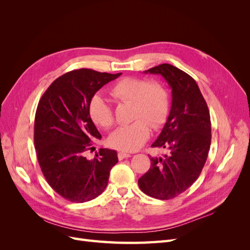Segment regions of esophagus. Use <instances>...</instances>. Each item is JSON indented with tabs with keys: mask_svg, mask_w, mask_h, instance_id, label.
Returning a JSON list of instances; mask_svg holds the SVG:
<instances>
[{
	"mask_svg": "<svg viewBox=\"0 0 250 250\" xmlns=\"http://www.w3.org/2000/svg\"><path fill=\"white\" fill-rule=\"evenodd\" d=\"M127 157H130V154L127 153V152H119L118 153V158L120 161L124 160V158H127Z\"/></svg>",
	"mask_w": 250,
	"mask_h": 250,
	"instance_id": "esophagus-1",
	"label": "esophagus"
}]
</instances>
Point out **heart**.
<instances>
[{"instance_id":"obj_1","label":"heart","mask_w":250,"mask_h":250,"mask_svg":"<svg viewBox=\"0 0 250 250\" xmlns=\"http://www.w3.org/2000/svg\"><path fill=\"white\" fill-rule=\"evenodd\" d=\"M110 95L119 102L132 103L131 119L134 122L121 126L108 138L109 146L122 151H135L150 137L151 128H161L168 118L169 94L163 84L146 78L126 77L112 85ZM89 116L98 126L105 129L115 123V115L109 103L100 95L92 98Z\"/></svg>"}]
</instances>
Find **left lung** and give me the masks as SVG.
<instances>
[{
  "label": "left lung",
  "instance_id": "1",
  "mask_svg": "<svg viewBox=\"0 0 250 250\" xmlns=\"http://www.w3.org/2000/svg\"><path fill=\"white\" fill-rule=\"evenodd\" d=\"M160 74L172 89L167 122L151 147L168 151L164 157H150L151 166L139 179L150 197L168 200L190 188L207 162L211 140L209 111L196 81L178 67L163 63L145 71Z\"/></svg>",
  "mask_w": 250,
  "mask_h": 250
}]
</instances>
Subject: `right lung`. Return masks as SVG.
Instances as JSON below:
<instances>
[{"label":"right lung","mask_w":250,"mask_h":250,"mask_svg":"<svg viewBox=\"0 0 250 250\" xmlns=\"http://www.w3.org/2000/svg\"><path fill=\"white\" fill-rule=\"evenodd\" d=\"M121 74L90 69L65 73L52 82L37 105V161L48 184L66 200L86 202L98 197L118 163L115 150L100 149L92 161L83 154L94 139L102 138L90 119L89 102L104 84Z\"/></svg>","instance_id":"add662e5"}]
</instances>
